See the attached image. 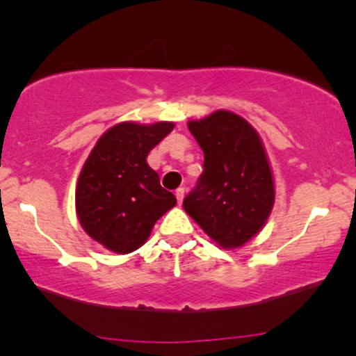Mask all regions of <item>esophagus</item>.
I'll return each instance as SVG.
<instances>
[{"mask_svg": "<svg viewBox=\"0 0 356 356\" xmlns=\"http://www.w3.org/2000/svg\"><path fill=\"white\" fill-rule=\"evenodd\" d=\"M184 195H186V191H184V187H179V189L175 191V197H177V202L179 204H182Z\"/></svg>", "mask_w": 356, "mask_h": 356, "instance_id": "1", "label": "esophagus"}]
</instances>
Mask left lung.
Returning <instances> with one entry per match:
<instances>
[{
	"label": "left lung",
	"instance_id": "1",
	"mask_svg": "<svg viewBox=\"0 0 356 356\" xmlns=\"http://www.w3.org/2000/svg\"><path fill=\"white\" fill-rule=\"evenodd\" d=\"M187 127L204 151V172L184 211L224 248L245 245L264 229L275 186L259 132L230 111H213Z\"/></svg>",
	"mask_w": 356,
	"mask_h": 356
}]
</instances>
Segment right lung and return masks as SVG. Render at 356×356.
<instances>
[{"instance_id": "1", "label": "right lung", "mask_w": 356, "mask_h": 356, "mask_svg": "<svg viewBox=\"0 0 356 356\" xmlns=\"http://www.w3.org/2000/svg\"><path fill=\"white\" fill-rule=\"evenodd\" d=\"M174 122H119L97 139L76 186V213L84 232L115 254L144 245L154 224L177 204L162 189L147 154Z\"/></svg>"}]
</instances>
